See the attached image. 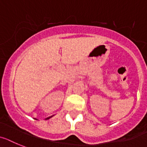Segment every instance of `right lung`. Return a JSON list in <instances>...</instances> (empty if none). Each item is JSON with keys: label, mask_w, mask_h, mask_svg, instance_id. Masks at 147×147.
Returning <instances> with one entry per match:
<instances>
[{"label": "right lung", "mask_w": 147, "mask_h": 147, "mask_svg": "<svg viewBox=\"0 0 147 147\" xmlns=\"http://www.w3.org/2000/svg\"><path fill=\"white\" fill-rule=\"evenodd\" d=\"M54 116V115H53ZM53 116H51V117H47V118H45V119H50V118H51L53 117Z\"/></svg>", "instance_id": "right-lung-1"}]
</instances>
